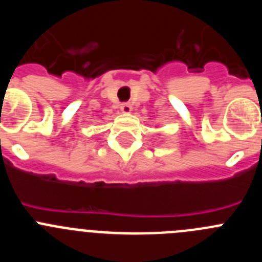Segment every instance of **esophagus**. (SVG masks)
<instances>
[{
	"label": "esophagus",
	"mask_w": 262,
	"mask_h": 262,
	"mask_svg": "<svg viewBox=\"0 0 262 262\" xmlns=\"http://www.w3.org/2000/svg\"><path fill=\"white\" fill-rule=\"evenodd\" d=\"M133 110V107H131V105L128 104V102H126V104H122L121 105V112L124 113V114H128L129 112Z\"/></svg>",
	"instance_id": "34e87169"
}]
</instances>
